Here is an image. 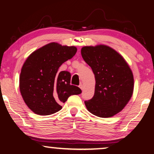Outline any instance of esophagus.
<instances>
[{
	"mask_svg": "<svg viewBox=\"0 0 154 154\" xmlns=\"http://www.w3.org/2000/svg\"><path fill=\"white\" fill-rule=\"evenodd\" d=\"M79 88H81V90H83V85L82 84V83H81V84L79 85Z\"/></svg>",
	"mask_w": 154,
	"mask_h": 154,
	"instance_id": "34e87169",
	"label": "esophagus"
}]
</instances>
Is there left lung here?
Masks as SVG:
<instances>
[{
	"instance_id": "1",
	"label": "left lung",
	"mask_w": 154,
	"mask_h": 154,
	"mask_svg": "<svg viewBox=\"0 0 154 154\" xmlns=\"http://www.w3.org/2000/svg\"><path fill=\"white\" fill-rule=\"evenodd\" d=\"M96 79L94 95L85 105L91 113L110 118L123 109L132 97L134 78L120 54L106 45L85 46L81 50Z\"/></svg>"
}]
</instances>
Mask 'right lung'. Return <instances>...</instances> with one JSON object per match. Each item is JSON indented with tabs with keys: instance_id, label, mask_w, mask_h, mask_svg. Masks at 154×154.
Here are the masks:
<instances>
[{
	"instance_id": "add662e5",
	"label": "right lung",
	"mask_w": 154,
	"mask_h": 154,
	"mask_svg": "<svg viewBox=\"0 0 154 154\" xmlns=\"http://www.w3.org/2000/svg\"><path fill=\"white\" fill-rule=\"evenodd\" d=\"M74 46L51 43L32 52L23 65L20 90L25 103L34 113L48 116L59 111L60 104L82 90L71 85V73L59 67L77 52Z\"/></svg>"
}]
</instances>
